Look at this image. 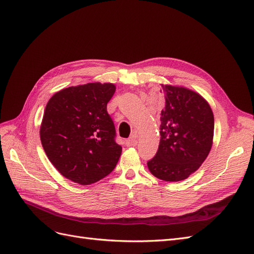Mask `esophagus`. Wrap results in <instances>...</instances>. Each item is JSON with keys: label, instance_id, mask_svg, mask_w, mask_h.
I'll return each instance as SVG.
<instances>
[{"label": "esophagus", "instance_id": "esophagus-1", "mask_svg": "<svg viewBox=\"0 0 254 254\" xmlns=\"http://www.w3.org/2000/svg\"><path fill=\"white\" fill-rule=\"evenodd\" d=\"M125 144H126V146H128V147H130V146H135L137 144V141L135 139V136L132 135L131 137H129L128 140H126Z\"/></svg>", "mask_w": 254, "mask_h": 254}]
</instances>
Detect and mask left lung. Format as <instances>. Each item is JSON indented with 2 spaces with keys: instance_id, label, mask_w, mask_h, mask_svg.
<instances>
[{
  "instance_id": "obj_1",
  "label": "left lung",
  "mask_w": 254,
  "mask_h": 254,
  "mask_svg": "<svg viewBox=\"0 0 254 254\" xmlns=\"http://www.w3.org/2000/svg\"><path fill=\"white\" fill-rule=\"evenodd\" d=\"M165 106L161 111L160 144L148 170L158 179L177 182L201 166L212 148L214 115L205 99L184 87L161 84Z\"/></svg>"
}]
</instances>
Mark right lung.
Segmentation results:
<instances>
[{
	"label": "right lung",
	"instance_id": "add662e5",
	"mask_svg": "<svg viewBox=\"0 0 254 254\" xmlns=\"http://www.w3.org/2000/svg\"><path fill=\"white\" fill-rule=\"evenodd\" d=\"M113 83L89 82L54 94L40 126L43 149L66 179L89 186L117 166L122 147L115 143V127L107 104Z\"/></svg>",
	"mask_w": 254,
	"mask_h": 254
}]
</instances>
